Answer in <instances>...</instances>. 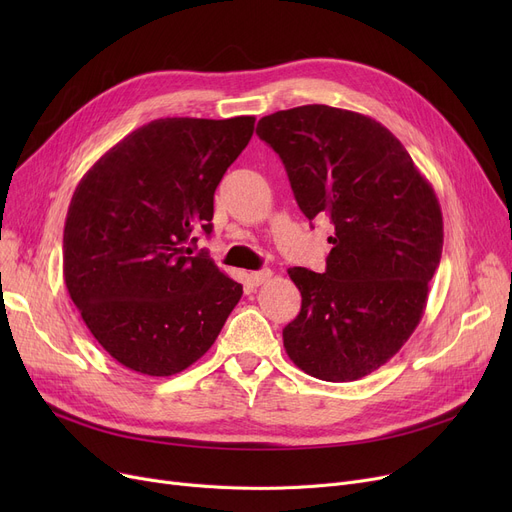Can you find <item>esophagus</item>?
Listing matches in <instances>:
<instances>
[{
  "instance_id": "1",
  "label": "esophagus",
  "mask_w": 512,
  "mask_h": 512,
  "mask_svg": "<svg viewBox=\"0 0 512 512\" xmlns=\"http://www.w3.org/2000/svg\"><path fill=\"white\" fill-rule=\"evenodd\" d=\"M270 278H272V272H270V270H261V272H253V274H251V282H253L255 286L265 284Z\"/></svg>"
}]
</instances>
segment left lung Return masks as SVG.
I'll return each instance as SVG.
<instances>
[{
  "instance_id": "8db88e82",
  "label": "left lung",
  "mask_w": 512,
  "mask_h": 512,
  "mask_svg": "<svg viewBox=\"0 0 512 512\" xmlns=\"http://www.w3.org/2000/svg\"><path fill=\"white\" fill-rule=\"evenodd\" d=\"M294 199L334 224L326 272L290 267L301 313L282 330L290 361L324 382H355L388 363L419 326L442 257L434 186L369 116L301 105L259 120Z\"/></svg>"
}]
</instances>
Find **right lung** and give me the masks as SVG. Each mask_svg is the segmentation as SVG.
I'll use <instances>...</instances> for the list:
<instances>
[{
	"instance_id": "obj_1",
	"label": "right lung",
	"mask_w": 512,
	"mask_h": 512,
	"mask_svg": "<svg viewBox=\"0 0 512 512\" xmlns=\"http://www.w3.org/2000/svg\"><path fill=\"white\" fill-rule=\"evenodd\" d=\"M255 118H159L80 178L64 226V282L95 340L120 365L168 378L201 359L242 297L207 255L213 193Z\"/></svg>"
}]
</instances>
